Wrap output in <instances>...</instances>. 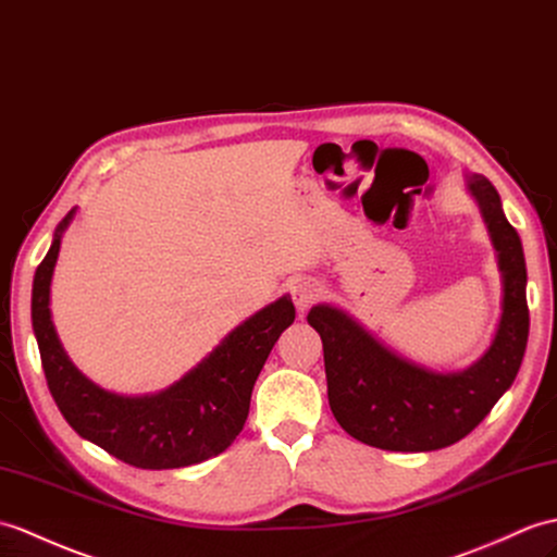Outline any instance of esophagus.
Masks as SVG:
<instances>
[{"label": "esophagus", "instance_id": "esophagus-1", "mask_svg": "<svg viewBox=\"0 0 557 557\" xmlns=\"http://www.w3.org/2000/svg\"><path fill=\"white\" fill-rule=\"evenodd\" d=\"M318 296H320V284L315 280L299 277L292 282V299L299 313H306V310L318 301Z\"/></svg>", "mask_w": 557, "mask_h": 557}]
</instances>
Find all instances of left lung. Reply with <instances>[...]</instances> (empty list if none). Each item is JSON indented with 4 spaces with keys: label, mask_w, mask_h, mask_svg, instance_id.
I'll use <instances>...</instances> for the list:
<instances>
[{
    "label": "left lung",
    "mask_w": 557,
    "mask_h": 557,
    "mask_svg": "<svg viewBox=\"0 0 557 557\" xmlns=\"http://www.w3.org/2000/svg\"><path fill=\"white\" fill-rule=\"evenodd\" d=\"M496 249L503 299L486 351L470 368L436 372L394 354L346 310L318 304L308 325L322 339L327 398L334 418L358 442L382 450L422 454L468 436L510 389L529 337L527 265L517 230L484 175H465Z\"/></svg>",
    "instance_id": "8db88e82"
}]
</instances>
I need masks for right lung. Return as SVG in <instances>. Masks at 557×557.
I'll list each match as a JSON object with an SVG mask.
<instances>
[{"label": "right lung", "mask_w": 557, "mask_h": 557, "mask_svg": "<svg viewBox=\"0 0 557 557\" xmlns=\"http://www.w3.org/2000/svg\"><path fill=\"white\" fill-rule=\"evenodd\" d=\"M75 209L61 220L33 280V330L47 386L61 416L87 442L141 470H173L209 460L235 442L249 416L251 392L296 310L280 296L247 318L201 363L159 394L123 396L87 380L63 351L51 322V275Z\"/></svg>", "instance_id": "add662e5"}]
</instances>
